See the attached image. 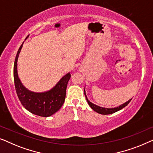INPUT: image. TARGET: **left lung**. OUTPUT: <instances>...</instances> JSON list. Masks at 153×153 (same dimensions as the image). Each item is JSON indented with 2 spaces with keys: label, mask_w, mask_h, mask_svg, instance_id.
Here are the masks:
<instances>
[{
  "label": "left lung",
  "mask_w": 153,
  "mask_h": 153,
  "mask_svg": "<svg viewBox=\"0 0 153 153\" xmlns=\"http://www.w3.org/2000/svg\"><path fill=\"white\" fill-rule=\"evenodd\" d=\"M84 93H85V96L86 97V100H87L88 104L90 107H91V108L94 110L96 112L98 113V114H104V115H106V114H113V113H115L117 112V111L120 110V109H122L123 107H125L126 106H127L129 104V102H130L131 100H132V98L130 99V100L127 101L123 104L120 105V106L119 107H114V108H106V107H100V106H98V105H96L95 104H94V103H92L91 102H90V101L88 100L87 98V96L86 95V92H85V90H84Z\"/></svg>",
  "instance_id": "left-lung-1"
}]
</instances>
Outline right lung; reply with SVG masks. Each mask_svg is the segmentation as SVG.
Instances as JSON below:
<instances>
[{
	"label": "right lung",
	"instance_id": "1",
	"mask_svg": "<svg viewBox=\"0 0 153 153\" xmlns=\"http://www.w3.org/2000/svg\"><path fill=\"white\" fill-rule=\"evenodd\" d=\"M29 35H27L25 39ZM23 44V43L19 48L14 65V80L17 96L23 106L30 112L43 117H51L57 112L64 104L71 74L68 73L64 76L55 87L48 91L44 92L30 91L21 82L17 71V61Z\"/></svg>",
	"mask_w": 153,
	"mask_h": 153
}]
</instances>
